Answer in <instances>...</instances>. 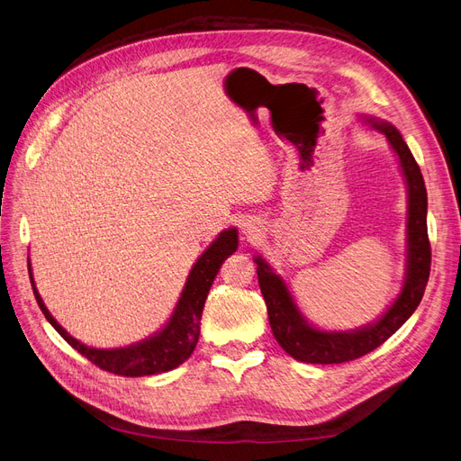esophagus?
I'll return each mask as SVG.
<instances>
[{
    "label": "esophagus",
    "mask_w": 461,
    "mask_h": 461,
    "mask_svg": "<svg viewBox=\"0 0 461 461\" xmlns=\"http://www.w3.org/2000/svg\"><path fill=\"white\" fill-rule=\"evenodd\" d=\"M248 232H249V230H248Z\"/></svg>",
    "instance_id": "34e87169"
}]
</instances>
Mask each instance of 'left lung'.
Here are the masks:
<instances>
[{"instance_id": "left-lung-1", "label": "left lung", "mask_w": 461, "mask_h": 461, "mask_svg": "<svg viewBox=\"0 0 461 461\" xmlns=\"http://www.w3.org/2000/svg\"><path fill=\"white\" fill-rule=\"evenodd\" d=\"M375 129H379L393 149L398 153L402 171L406 175L410 192V217H408V276L402 294L375 325L357 329L354 332H325L305 323L290 292L276 276L267 263L256 258L258 278L265 303H267L269 325L276 342L283 350L305 364H344L373 352L386 342L406 323L410 315L420 305L430 273V242L427 234V188L420 165L408 144L393 124L369 119Z\"/></svg>"}]
</instances>
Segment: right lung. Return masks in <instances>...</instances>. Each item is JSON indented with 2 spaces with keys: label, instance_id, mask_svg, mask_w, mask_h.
Segmentation results:
<instances>
[{
  "label": "right lung",
  "instance_id": "1",
  "mask_svg": "<svg viewBox=\"0 0 461 461\" xmlns=\"http://www.w3.org/2000/svg\"><path fill=\"white\" fill-rule=\"evenodd\" d=\"M236 246H239V234H236L234 229L221 232L219 239L205 249L202 258L192 267L186 286L183 290V296H180L176 310L169 323H167V327L161 332H158L156 337L129 348L97 350V348H88L85 344H80L51 317L36 288L34 296L41 313L46 315L51 327L58 330L78 354L90 359L94 366L122 376H144L165 373L186 361L194 352V348H196L200 337V319L207 292L213 285V278L217 276L221 263L236 252ZM31 283H34L32 273Z\"/></svg>",
  "mask_w": 461,
  "mask_h": 461
}]
</instances>
